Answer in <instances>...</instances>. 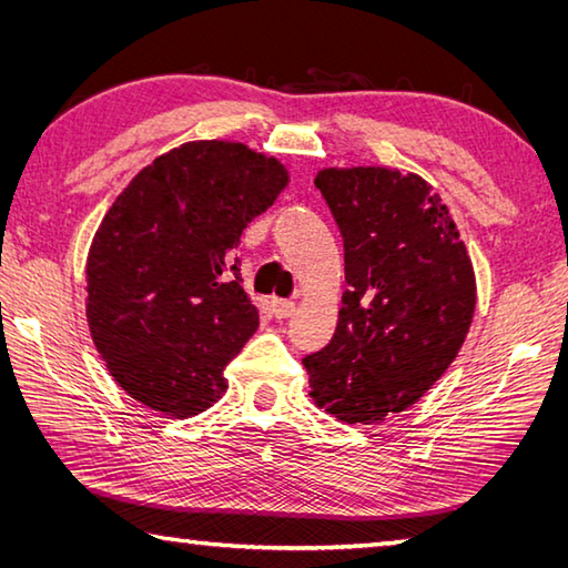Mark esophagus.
I'll return each instance as SVG.
<instances>
[{
    "label": "esophagus",
    "mask_w": 568,
    "mask_h": 568,
    "mask_svg": "<svg viewBox=\"0 0 568 568\" xmlns=\"http://www.w3.org/2000/svg\"><path fill=\"white\" fill-rule=\"evenodd\" d=\"M271 310H273L275 320H287L295 315V303H291V300H273Z\"/></svg>",
    "instance_id": "34e87169"
}]
</instances>
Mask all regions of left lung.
Masks as SVG:
<instances>
[{
	"label": "left lung",
	"instance_id": "8db88e82",
	"mask_svg": "<svg viewBox=\"0 0 568 568\" xmlns=\"http://www.w3.org/2000/svg\"><path fill=\"white\" fill-rule=\"evenodd\" d=\"M315 185L344 239L339 322L303 358L310 395L348 425L417 403L462 348L476 307L474 265L449 210L415 173L324 168Z\"/></svg>",
	"mask_w": 568,
	"mask_h": 568
}]
</instances>
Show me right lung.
Masks as SVG:
<instances>
[{"instance_id": "obj_1", "label": "right lung", "mask_w": 568, "mask_h": 568, "mask_svg": "<svg viewBox=\"0 0 568 568\" xmlns=\"http://www.w3.org/2000/svg\"><path fill=\"white\" fill-rule=\"evenodd\" d=\"M285 185V168L244 143L192 141L143 168L104 214L88 324L134 400L168 417L220 400L226 364L258 329L234 251Z\"/></svg>"}]
</instances>
